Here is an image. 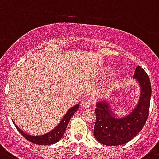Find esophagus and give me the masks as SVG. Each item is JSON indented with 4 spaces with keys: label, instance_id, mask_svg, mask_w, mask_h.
Masks as SVG:
<instances>
[{
    "label": "esophagus",
    "instance_id": "obj_1",
    "mask_svg": "<svg viewBox=\"0 0 159 159\" xmlns=\"http://www.w3.org/2000/svg\"><path fill=\"white\" fill-rule=\"evenodd\" d=\"M92 104L91 100L90 99H84L83 101L82 102V106L85 108H88V107H90Z\"/></svg>",
    "mask_w": 159,
    "mask_h": 159
}]
</instances>
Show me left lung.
I'll list each match as a JSON object with an SVG mask.
<instances>
[{
  "mask_svg": "<svg viewBox=\"0 0 159 159\" xmlns=\"http://www.w3.org/2000/svg\"><path fill=\"white\" fill-rule=\"evenodd\" d=\"M133 79L139 86V98L128 114L119 116L107 99L96 102L94 134L102 145L114 146L127 143L140 133L147 120L151 98L150 78L143 69L137 66Z\"/></svg>",
  "mask_w": 159,
  "mask_h": 159,
  "instance_id": "obj_1",
  "label": "left lung"
}]
</instances>
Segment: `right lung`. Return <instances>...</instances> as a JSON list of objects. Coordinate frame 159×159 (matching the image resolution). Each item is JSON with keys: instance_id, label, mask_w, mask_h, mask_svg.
<instances>
[{"instance_id": "obj_1", "label": "right lung", "mask_w": 159, "mask_h": 159, "mask_svg": "<svg viewBox=\"0 0 159 159\" xmlns=\"http://www.w3.org/2000/svg\"><path fill=\"white\" fill-rule=\"evenodd\" d=\"M79 108V104H76L75 106L72 107L69 110L67 111V112L65 113L64 117L61 119V120L60 123L56 126L53 129H52L48 133H44V134H41V135H30L29 133H25L21 129L15 125V123L14 122V125L16 126L17 129L18 130L21 134L23 136L26 140L30 141V142H33L34 144H39V145H52V144L57 143V141H59L61 139V137H63L64 133H65L67 125L69 122V120L73 116V115L77 111V109Z\"/></svg>"}]
</instances>
